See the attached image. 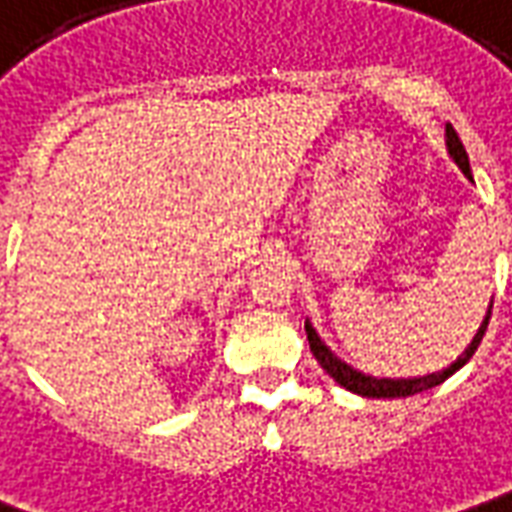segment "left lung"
Instances as JSON below:
<instances>
[{
	"instance_id": "left-lung-1",
	"label": "left lung",
	"mask_w": 512,
	"mask_h": 512,
	"mask_svg": "<svg viewBox=\"0 0 512 512\" xmlns=\"http://www.w3.org/2000/svg\"><path fill=\"white\" fill-rule=\"evenodd\" d=\"M446 145H448V154L451 159L460 165V170L471 179V165H468V154H465V148H462L460 137H457V131H454V125H446ZM490 308H493V300L488 305V316H485V322L479 325L476 330V336L471 339V344L465 347V353H462L451 367L446 370H440V373H431V375H420V378H373V375H364L353 370L350 364H344L342 358H336L330 353V347L322 339H319V333L314 330L311 322H305V333H308V344H311V353L319 361V367L325 370V373L339 384V387L350 389V392H356L361 398H409V395H417V392H426V389L437 387V384H443L446 378L457 373L460 367H465L471 356L476 353V347L482 342V336H485V330H488L490 322Z\"/></svg>"
}]
</instances>
